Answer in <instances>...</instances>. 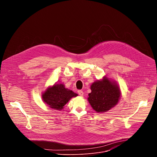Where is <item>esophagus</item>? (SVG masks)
Returning a JSON list of instances; mask_svg holds the SVG:
<instances>
[{
    "label": "esophagus",
    "mask_w": 157,
    "mask_h": 157,
    "mask_svg": "<svg viewBox=\"0 0 157 157\" xmlns=\"http://www.w3.org/2000/svg\"><path fill=\"white\" fill-rule=\"evenodd\" d=\"M78 94H79V96H82L83 94H84V93H83V91H82V90H78Z\"/></svg>",
    "instance_id": "esophagus-1"
}]
</instances>
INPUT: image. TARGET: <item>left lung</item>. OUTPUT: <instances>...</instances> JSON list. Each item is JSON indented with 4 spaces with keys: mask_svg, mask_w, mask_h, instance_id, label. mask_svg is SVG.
Wrapping results in <instances>:
<instances>
[{
    "mask_svg": "<svg viewBox=\"0 0 157 157\" xmlns=\"http://www.w3.org/2000/svg\"><path fill=\"white\" fill-rule=\"evenodd\" d=\"M88 101L97 113H104L116 105L120 98V89L114 83L104 78L93 83Z\"/></svg>",
    "mask_w": 157,
    "mask_h": 157,
    "instance_id": "obj_1",
    "label": "left lung"
}]
</instances>
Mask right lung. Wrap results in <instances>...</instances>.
<instances>
[{
    "mask_svg": "<svg viewBox=\"0 0 157 157\" xmlns=\"http://www.w3.org/2000/svg\"><path fill=\"white\" fill-rule=\"evenodd\" d=\"M77 96L78 94L72 91L66 89L63 84H56L48 88L43 94L42 98L50 107L56 110H61L71 98Z\"/></svg>",
    "mask_w": 157,
    "mask_h": 157,
    "instance_id": "right-lung-1",
    "label": "right lung"
}]
</instances>
